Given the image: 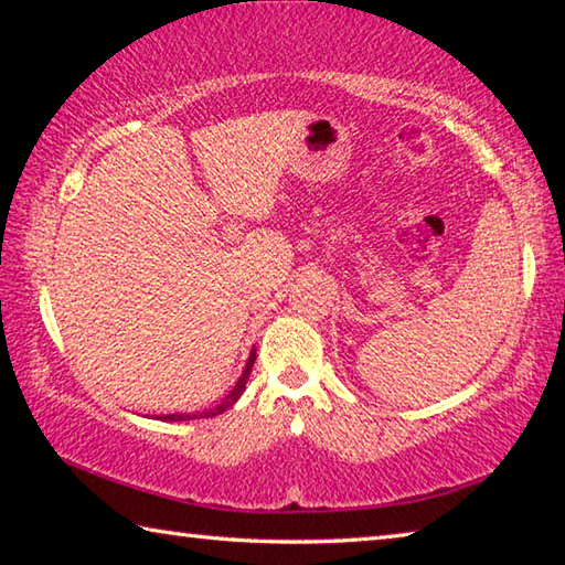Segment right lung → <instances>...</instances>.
Returning a JSON list of instances; mask_svg holds the SVG:
<instances>
[{
	"instance_id": "obj_1",
	"label": "right lung",
	"mask_w": 565,
	"mask_h": 565,
	"mask_svg": "<svg viewBox=\"0 0 565 565\" xmlns=\"http://www.w3.org/2000/svg\"><path fill=\"white\" fill-rule=\"evenodd\" d=\"M254 361H256V353H252V356H248V363H246V369H244V374H242V379H238V384L234 386V391L232 394H228L222 404L218 406H214V408H209V411H202V414H169V416H164V420H184V418H209V416H216V414H224L226 408H232L234 404H236V398L244 394V388H246V381H248V374H252V366H254Z\"/></svg>"
}]
</instances>
